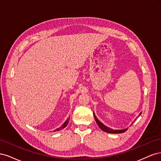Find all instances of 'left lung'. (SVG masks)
Segmentation results:
<instances>
[{
	"mask_svg": "<svg viewBox=\"0 0 161 161\" xmlns=\"http://www.w3.org/2000/svg\"><path fill=\"white\" fill-rule=\"evenodd\" d=\"M141 114H142V112L141 113H140L139 115H141ZM93 115H94V118H95V119L96 121V122L97 124V125H98L99 127L103 130L104 131H105V132H108V133H110V134H121V133H124L125 132V131L128 130V128H125V129H123V130H113L111 129L110 128H108V126H106L105 125H104L103 123H101V121L97 118V117L95 116L94 112H93ZM139 117V116H138ZM133 124V123L131 124Z\"/></svg>",
	"mask_w": 161,
	"mask_h": 161,
	"instance_id": "1",
	"label": "left lung"
}]
</instances>
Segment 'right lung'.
<instances>
[{
  "instance_id": "obj_1",
  "label": "right lung",
  "mask_w": 161,
  "mask_h": 161,
  "mask_svg": "<svg viewBox=\"0 0 161 161\" xmlns=\"http://www.w3.org/2000/svg\"><path fill=\"white\" fill-rule=\"evenodd\" d=\"M69 119H70V117L69 118L67 119V120L65 121V122L63 124L60 128H57V129H56V130H53V131H60V130H62V129H64V128H66V125H68V124H69Z\"/></svg>"
}]
</instances>
